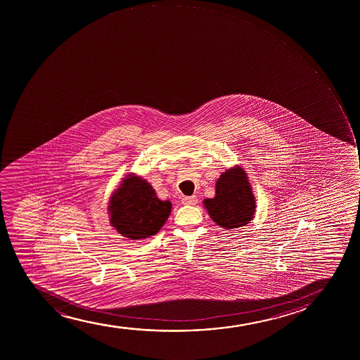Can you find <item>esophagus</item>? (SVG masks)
<instances>
[{"instance_id": "1", "label": "esophagus", "mask_w": 360, "mask_h": 360, "mask_svg": "<svg viewBox=\"0 0 360 360\" xmlns=\"http://www.w3.org/2000/svg\"><path fill=\"white\" fill-rule=\"evenodd\" d=\"M183 205H196L198 203V198L196 196H186L182 198Z\"/></svg>"}]
</instances>
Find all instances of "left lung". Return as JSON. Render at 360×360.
<instances>
[{"label":"left lung","mask_w":360,"mask_h":360,"mask_svg":"<svg viewBox=\"0 0 360 360\" xmlns=\"http://www.w3.org/2000/svg\"><path fill=\"white\" fill-rule=\"evenodd\" d=\"M203 205L219 226L226 230L245 226L256 208L245 171L239 166L225 171L215 183L214 198H206Z\"/></svg>","instance_id":"8db88e82"}]
</instances>
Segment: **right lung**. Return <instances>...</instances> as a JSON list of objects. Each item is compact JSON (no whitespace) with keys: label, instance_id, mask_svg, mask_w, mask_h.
Masks as SVG:
<instances>
[{"label":"right lung","instance_id":"right-lung-1","mask_svg":"<svg viewBox=\"0 0 360 360\" xmlns=\"http://www.w3.org/2000/svg\"><path fill=\"white\" fill-rule=\"evenodd\" d=\"M170 201H162L150 183L128 174L110 198V224L123 237L138 240L155 235L171 213Z\"/></svg>","mask_w":360,"mask_h":360}]
</instances>
